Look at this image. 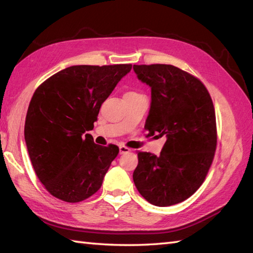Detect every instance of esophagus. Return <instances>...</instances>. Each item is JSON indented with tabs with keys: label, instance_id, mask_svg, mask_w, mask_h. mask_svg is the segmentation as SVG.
Returning <instances> with one entry per match:
<instances>
[{
	"label": "esophagus",
	"instance_id": "34e87169",
	"mask_svg": "<svg viewBox=\"0 0 253 253\" xmlns=\"http://www.w3.org/2000/svg\"><path fill=\"white\" fill-rule=\"evenodd\" d=\"M130 152V149L127 148L125 146H120V154H126V153H129Z\"/></svg>",
	"mask_w": 253,
	"mask_h": 253
}]
</instances>
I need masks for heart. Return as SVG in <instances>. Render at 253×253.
Segmentation results:
<instances>
[{"mask_svg":"<svg viewBox=\"0 0 253 253\" xmlns=\"http://www.w3.org/2000/svg\"><path fill=\"white\" fill-rule=\"evenodd\" d=\"M130 93H133V92H130Z\"/></svg>","mask_w":253,"mask_h":253,"instance_id":"1","label":"heart"}]
</instances>
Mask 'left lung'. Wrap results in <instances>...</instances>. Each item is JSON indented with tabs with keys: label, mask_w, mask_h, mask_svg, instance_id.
<instances>
[{
	"label": "left lung",
	"mask_w": 253,
	"mask_h": 253,
	"mask_svg": "<svg viewBox=\"0 0 253 253\" xmlns=\"http://www.w3.org/2000/svg\"><path fill=\"white\" fill-rule=\"evenodd\" d=\"M133 71L151 88L144 129L148 136L166 137L159 157L138 153L133 182L153 206H173L199 189L212 164L216 149L213 102L200 80L178 67L133 65Z\"/></svg>",
	"instance_id": "1"
}]
</instances>
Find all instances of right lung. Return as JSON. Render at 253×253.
Returning <instances> with one entry per match:
<instances>
[{
  "label": "right lung",
  "mask_w": 253,
  "mask_h": 253,
  "mask_svg": "<svg viewBox=\"0 0 253 253\" xmlns=\"http://www.w3.org/2000/svg\"><path fill=\"white\" fill-rule=\"evenodd\" d=\"M131 64L75 65L53 75L32 95L25 141L38 178L52 196L80 202L100 189L120 149L89 133L102 103Z\"/></svg>",
  "instance_id": "add662e5"
}]
</instances>
